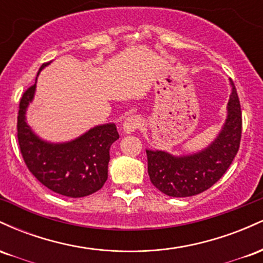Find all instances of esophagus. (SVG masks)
<instances>
[{
	"instance_id": "esophagus-1",
	"label": "esophagus",
	"mask_w": 263,
	"mask_h": 263,
	"mask_svg": "<svg viewBox=\"0 0 263 263\" xmlns=\"http://www.w3.org/2000/svg\"><path fill=\"white\" fill-rule=\"evenodd\" d=\"M141 125H142L141 117L134 115V116H129L125 120V122H123V131H125L126 134H132V132H135L136 129L140 128Z\"/></svg>"
}]
</instances>
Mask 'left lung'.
<instances>
[{"label": "left lung", "mask_w": 263, "mask_h": 263, "mask_svg": "<svg viewBox=\"0 0 263 263\" xmlns=\"http://www.w3.org/2000/svg\"><path fill=\"white\" fill-rule=\"evenodd\" d=\"M228 104L224 127L209 147L189 156L174 157L163 151L147 149L149 179L165 195L185 198L200 194L224 176L240 148L242 112L235 87Z\"/></svg>", "instance_id": "left-lung-1"}]
</instances>
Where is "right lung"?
Masks as SVG:
<instances>
[{"instance_id": "1", "label": "right lung", "mask_w": 263, "mask_h": 263, "mask_svg": "<svg viewBox=\"0 0 263 263\" xmlns=\"http://www.w3.org/2000/svg\"><path fill=\"white\" fill-rule=\"evenodd\" d=\"M48 64L44 63L39 71ZM34 90L33 84L23 92L17 116V138L27 168L44 186L60 195L81 198L100 190L107 179L110 147L120 137L116 126H96L66 143L42 141L26 122Z\"/></svg>"}]
</instances>
